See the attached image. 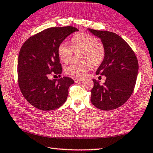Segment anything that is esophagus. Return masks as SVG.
<instances>
[{"label": "esophagus", "instance_id": "34e87169", "mask_svg": "<svg viewBox=\"0 0 153 153\" xmlns=\"http://www.w3.org/2000/svg\"><path fill=\"white\" fill-rule=\"evenodd\" d=\"M84 79L83 77H76V78L74 79V81L76 82H82L84 80Z\"/></svg>", "mask_w": 153, "mask_h": 153}]
</instances>
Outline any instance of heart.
<instances>
[{"label": "heart", "mask_w": 153, "mask_h": 153, "mask_svg": "<svg viewBox=\"0 0 153 153\" xmlns=\"http://www.w3.org/2000/svg\"><path fill=\"white\" fill-rule=\"evenodd\" d=\"M71 46L67 42H62L58 48V55L62 61L68 63L71 60L74 52L81 53L80 63H73L66 66L65 73L70 76L82 77L92 67L98 66L104 59L105 51L103 43L93 35L80 33L71 39Z\"/></svg>", "instance_id": "1"}]
</instances>
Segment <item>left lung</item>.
<instances>
[{"mask_svg": "<svg viewBox=\"0 0 153 153\" xmlns=\"http://www.w3.org/2000/svg\"><path fill=\"white\" fill-rule=\"evenodd\" d=\"M88 30L101 39L105 51L104 59L96 74L106 79L103 85L93 79L91 102L100 110L116 109L123 105L134 91L138 71L137 57L128 44L116 33Z\"/></svg>", "mask_w": 153, "mask_h": 153, "instance_id": "1", "label": "left lung"}]
</instances>
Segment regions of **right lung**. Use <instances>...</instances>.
<instances>
[{
  "label": "right lung",
  "mask_w": 153,
  "mask_h": 153,
  "mask_svg": "<svg viewBox=\"0 0 153 153\" xmlns=\"http://www.w3.org/2000/svg\"><path fill=\"white\" fill-rule=\"evenodd\" d=\"M77 30L71 26L51 27L30 37L22 45L18 57V84L24 98L33 106L49 111L65 103L74 80L68 77L58 80L49 77L62 74L58 48Z\"/></svg>",
  "instance_id": "right-lung-1"
}]
</instances>
